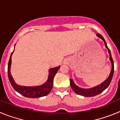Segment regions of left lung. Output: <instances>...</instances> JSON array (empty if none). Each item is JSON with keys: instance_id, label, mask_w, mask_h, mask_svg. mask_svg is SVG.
<instances>
[{"instance_id": "1", "label": "left lung", "mask_w": 120, "mask_h": 120, "mask_svg": "<svg viewBox=\"0 0 120 120\" xmlns=\"http://www.w3.org/2000/svg\"><path fill=\"white\" fill-rule=\"evenodd\" d=\"M97 36L103 40L104 43H105V47L108 49V52H109V54L110 61H111V64H112V70H111V73H110L109 76L108 78L105 80V81H104L102 83H101V84L97 86H95V87L94 88H92L84 89L79 88V86H77L75 84L73 79H70V85L71 86L73 91H74L77 94H79V95H80V96H85V97H93V96H97V95H98V94L102 93L104 90H106V89L109 86L110 83H111V80H112L113 75H114V61H113L112 56H111V51H110L109 49L108 48V46H107L106 43L105 39L103 38V37L100 34H97Z\"/></svg>"}]
</instances>
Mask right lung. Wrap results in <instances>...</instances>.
I'll use <instances>...</instances> for the list:
<instances>
[{"label": "right lung", "mask_w": 120, "mask_h": 120, "mask_svg": "<svg viewBox=\"0 0 120 120\" xmlns=\"http://www.w3.org/2000/svg\"><path fill=\"white\" fill-rule=\"evenodd\" d=\"M13 52L11 53L9 62H8V75L11 84L12 86L14 89L17 92L22 94V96L28 97V98H39V97H43L47 95L52 89L53 84V78L61 66L50 68L49 70V75L48 79L46 82L42 85L38 86H23L18 85L15 83L10 72L11 56L13 53Z\"/></svg>", "instance_id": "obj_1"}]
</instances>
